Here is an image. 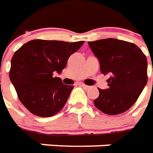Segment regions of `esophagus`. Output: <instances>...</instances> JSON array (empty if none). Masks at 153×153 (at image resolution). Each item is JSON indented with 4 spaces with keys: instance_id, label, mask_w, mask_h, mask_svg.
Listing matches in <instances>:
<instances>
[{
    "instance_id": "34e87169",
    "label": "esophagus",
    "mask_w": 153,
    "mask_h": 153,
    "mask_svg": "<svg viewBox=\"0 0 153 153\" xmlns=\"http://www.w3.org/2000/svg\"><path fill=\"white\" fill-rule=\"evenodd\" d=\"M81 85H82L83 88H85V89H90V88H91V86H89V85H84V84H82Z\"/></svg>"
}]
</instances>
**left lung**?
Masks as SVG:
<instances>
[{
	"label": "left lung",
	"instance_id": "left-lung-1",
	"mask_svg": "<svg viewBox=\"0 0 153 153\" xmlns=\"http://www.w3.org/2000/svg\"><path fill=\"white\" fill-rule=\"evenodd\" d=\"M88 44L99 60L100 71L110 76L107 81L109 87L99 89L94 105L106 114L125 112L147 85V57L137 45L123 40L105 39Z\"/></svg>",
	"mask_w": 153,
	"mask_h": 153
}]
</instances>
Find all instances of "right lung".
Returning <instances> with one entry per match:
<instances>
[{"label":"right lung","instance_id":"right-lung-1","mask_svg":"<svg viewBox=\"0 0 153 153\" xmlns=\"http://www.w3.org/2000/svg\"><path fill=\"white\" fill-rule=\"evenodd\" d=\"M83 44L84 41L34 39L14 53L10 80L20 102L30 112L51 117L64 107L74 86L65 85L53 74L61 73L69 57Z\"/></svg>","mask_w":153,"mask_h":153}]
</instances>
